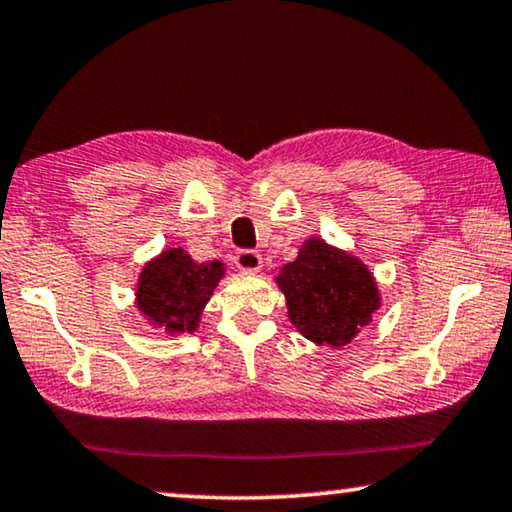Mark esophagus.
Listing matches in <instances>:
<instances>
[{
	"mask_svg": "<svg viewBox=\"0 0 512 512\" xmlns=\"http://www.w3.org/2000/svg\"><path fill=\"white\" fill-rule=\"evenodd\" d=\"M233 263L238 265L240 270H249V272H254V270H258L261 268V254H258V251H254V249H240L238 254L233 256Z\"/></svg>",
	"mask_w": 512,
	"mask_h": 512,
	"instance_id": "obj_1",
	"label": "esophagus"
}]
</instances>
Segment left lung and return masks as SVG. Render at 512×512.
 <instances>
[{"instance_id":"left-lung-1","label":"left lung","mask_w":512,"mask_h":512,"mask_svg":"<svg viewBox=\"0 0 512 512\" xmlns=\"http://www.w3.org/2000/svg\"><path fill=\"white\" fill-rule=\"evenodd\" d=\"M277 281L293 325L316 344H348L379 307V291L365 265L316 238L302 244Z\"/></svg>"}]
</instances>
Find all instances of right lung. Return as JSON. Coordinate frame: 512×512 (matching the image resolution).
<instances>
[{
	"label": "right lung",
	"instance_id": "add662e5",
	"mask_svg": "<svg viewBox=\"0 0 512 512\" xmlns=\"http://www.w3.org/2000/svg\"><path fill=\"white\" fill-rule=\"evenodd\" d=\"M221 274L219 261L196 263L182 249H168L140 274L138 307L161 328L194 332Z\"/></svg>",
	"mask_w": 512,
	"mask_h": 512
}]
</instances>
